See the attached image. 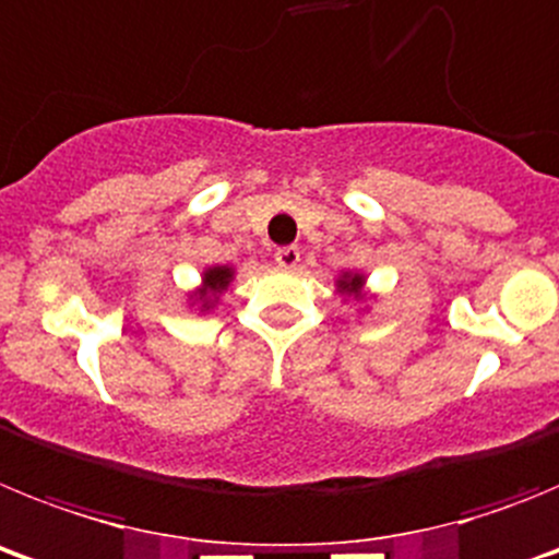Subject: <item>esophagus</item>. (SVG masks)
Here are the masks:
<instances>
[{
  "label": "esophagus",
  "instance_id": "obj_1",
  "mask_svg": "<svg viewBox=\"0 0 559 559\" xmlns=\"http://www.w3.org/2000/svg\"><path fill=\"white\" fill-rule=\"evenodd\" d=\"M276 265H283V269H294L299 263V249L296 246H283V249H276L274 254Z\"/></svg>",
  "mask_w": 559,
  "mask_h": 559
}]
</instances>
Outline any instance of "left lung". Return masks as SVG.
I'll list each match as a JSON object with an SVG mask.
<instances>
[{"instance_id": "obj_1", "label": "left lung", "mask_w": 559, "mask_h": 559, "mask_svg": "<svg viewBox=\"0 0 559 559\" xmlns=\"http://www.w3.org/2000/svg\"><path fill=\"white\" fill-rule=\"evenodd\" d=\"M360 288H364V276L360 274H341L338 276V290L341 294H360Z\"/></svg>"}]
</instances>
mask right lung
<instances>
[{"mask_svg": "<svg viewBox=\"0 0 559 559\" xmlns=\"http://www.w3.org/2000/svg\"><path fill=\"white\" fill-rule=\"evenodd\" d=\"M231 276H235V271H231L229 265H212V269L204 271V276H201V288H199L201 310H210L212 305L218 302V296L229 288Z\"/></svg>", "mask_w": 559, "mask_h": 559, "instance_id": "obj_1", "label": "right lung"}]
</instances>
